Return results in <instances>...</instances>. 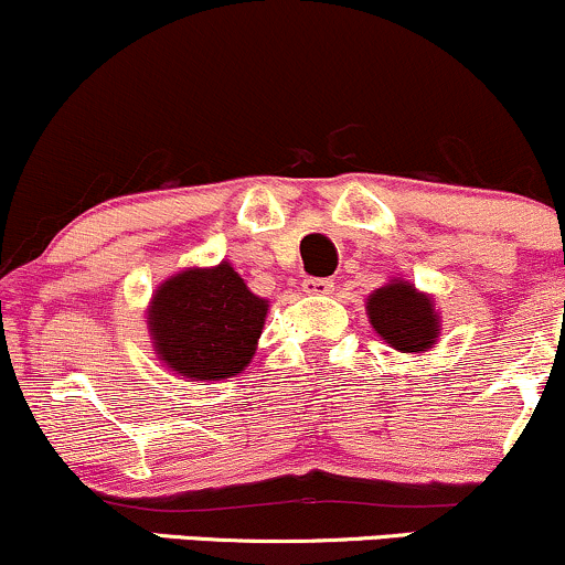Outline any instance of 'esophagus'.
<instances>
[{
  "instance_id": "esophagus-1",
  "label": "esophagus",
  "mask_w": 565,
  "mask_h": 565,
  "mask_svg": "<svg viewBox=\"0 0 565 565\" xmlns=\"http://www.w3.org/2000/svg\"><path fill=\"white\" fill-rule=\"evenodd\" d=\"M334 289L332 278H305L302 281V291L308 295H329Z\"/></svg>"
}]
</instances>
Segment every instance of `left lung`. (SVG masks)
<instances>
[{
    "label": "left lung",
    "instance_id": "obj_1",
    "mask_svg": "<svg viewBox=\"0 0 565 565\" xmlns=\"http://www.w3.org/2000/svg\"><path fill=\"white\" fill-rule=\"evenodd\" d=\"M369 321L387 345L401 353H423L438 337V316L430 297L412 284L393 281L369 297Z\"/></svg>",
    "mask_w": 565,
    "mask_h": 565
}]
</instances>
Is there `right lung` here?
<instances>
[{
    "label": "right lung",
    "mask_w": 565,
    "mask_h": 565,
    "mask_svg": "<svg viewBox=\"0 0 565 565\" xmlns=\"http://www.w3.org/2000/svg\"><path fill=\"white\" fill-rule=\"evenodd\" d=\"M265 313L268 302L252 295L228 263H220L210 270L188 268L161 284L148 327L161 364L188 382H212L244 372Z\"/></svg>",
    "instance_id": "add662e5"
}]
</instances>
